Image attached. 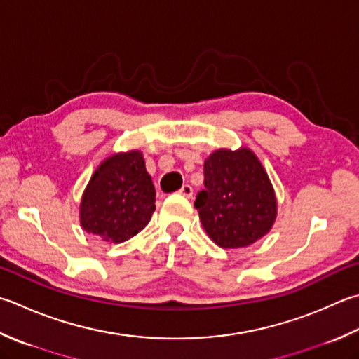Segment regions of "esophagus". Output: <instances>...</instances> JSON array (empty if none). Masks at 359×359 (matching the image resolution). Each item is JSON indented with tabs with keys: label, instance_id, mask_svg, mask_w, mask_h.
Segmentation results:
<instances>
[{
	"label": "esophagus",
	"instance_id": "1",
	"mask_svg": "<svg viewBox=\"0 0 359 359\" xmlns=\"http://www.w3.org/2000/svg\"><path fill=\"white\" fill-rule=\"evenodd\" d=\"M179 193H180L182 196H185V198H188V199H189V198H193V188L189 187L188 184L182 187V188L179 189Z\"/></svg>",
	"mask_w": 359,
	"mask_h": 359
}]
</instances>
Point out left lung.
Returning <instances> with one entry per match:
<instances>
[{
  "mask_svg": "<svg viewBox=\"0 0 359 359\" xmlns=\"http://www.w3.org/2000/svg\"><path fill=\"white\" fill-rule=\"evenodd\" d=\"M203 185L196 196L203 229L224 249L245 248L271 230L277 201L255 154L219 149L203 163Z\"/></svg>",
  "mask_w": 359,
  "mask_h": 359,
  "instance_id": "left-lung-1",
  "label": "left lung"
}]
</instances>
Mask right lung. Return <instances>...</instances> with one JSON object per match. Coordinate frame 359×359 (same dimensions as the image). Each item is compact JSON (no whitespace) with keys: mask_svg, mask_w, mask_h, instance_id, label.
Listing matches in <instances>:
<instances>
[{"mask_svg":"<svg viewBox=\"0 0 359 359\" xmlns=\"http://www.w3.org/2000/svg\"><path fill=\"white\" fill-rule=\"evenodd\" d=\"M156 210V188L143 154H116L102 161L81 202V224L88 233L123 243L143 230Z\"/></svg>","mask_w":359,"mask_h":359,"instance_id":"1","label":"right lung"}]
</instances>
